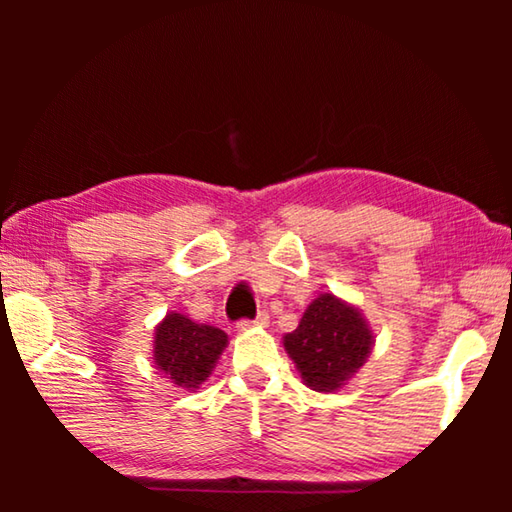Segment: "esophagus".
<instances>
[{"mask_svg": "<svg viewBox=\"0 0 512 512\" xmlns=\"http://www.w3.org/2000/svg\"><path fill=\"white\" fill-rule=\"evenodd\" d=\"M239 329H250V327H266L268 325V314L266 311H259V314L253 318V320H248V318H244V320H239Z\"/></svg>", "mask_w": 512, "mask_h": 512, "instance_id": "1", "label": "esophagus"}]
</instances>
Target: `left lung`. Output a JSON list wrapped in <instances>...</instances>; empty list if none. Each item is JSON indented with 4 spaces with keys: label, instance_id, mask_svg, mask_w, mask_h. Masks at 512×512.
<instances>
[{
    "label": "left lung",
    "instance_id": "1",
    "mask_svg": "<svg viewBox=\"0 0 512 512\" xmlns=\"http://www.w3.org/2000/svg\"><path fill=\"white\" fill-rule=\"evenodd\" d=\"M284 348L311 391L332 393L363 366L372 336L357 309L323 293L311 302L300 325L284 336Z\"/></svg>",
    "mask_w": 512,
    "mask_h": 512
}]
</instances>
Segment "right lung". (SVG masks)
Returning a JSON list of instances; mask_svg holds the SVG:
<instances>
[{
  "label": "right lung",
  "instance_id": "right-lung-1",
  "mask_svg": "<svg viewBox=\"0 0 512 512\" xmlns=\"http://www.w3.org/2000/svg\"><path fill=\"white\" fill-rule=\"evenodd\" d=\"M225 343L228 336L219 327L196 325L185 316L169 314L155 332L153 357L173 384L192 391L210 375Z\"/></svg>",
  "mask_w": 512,
  "mask_h": 512
}]
</instances>
